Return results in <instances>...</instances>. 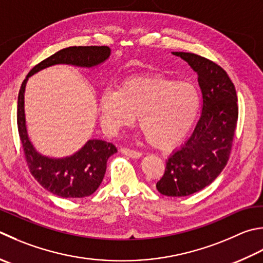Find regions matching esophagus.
<instances>
[{
	"label": "esophagus",
	"instance_id": "1",
	"mask_svg": "<svg viewBox=\"0 0 263 263\" xmlns=\"http://www.w3.org/2000/svg\"><path fill=\"white\" fill-rule=\"evenodd\" d=\"M121 153L124 154V155H126V156H128V157H132V158H139V157L141 156V153H140V152L133 151V149L126 148V147L121 148Z\"/></svg>",
	"mask_w": 263,
	"mask_h": 263
}]
</instances>
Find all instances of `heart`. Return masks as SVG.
<instances>
[{
  "label": "heart",
  "mask_w": 263,
  "mask_h": 263,
  "mask_svg": "<svg viewBox=\"0 0 263 263\" xmlns=\"http://www.w3.org/2000/svg\"><path fill=\"white\" fill-rule=\"evenodd\" d=\"M200 107L196 86L161 75L126 79L116 91L99 98L102 124L110 130L131 125L139 127L152 146L168 149L188 135Z\"/></svg>",
  "instance_id": "1"
}]
</instances>
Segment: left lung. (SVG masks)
I'll return each mask as SVG.
<instances>
[{
	"instance_id": "1",
	"label": "left lung",
	"mask_w": 263,
	"mask_h": 263,
	"mask_svg": "<svg viewBox=\"0 0 263 263\" xmlns=\"http://www.w3.org/2000/svg\"><path fill=\"white\" fill-rule=\"evenodd\" d=\"M198 74L202 111L192 137L167 158L156 183L162 195L189 196L218 178L227 165L238 120L237 95L227 71L192 52H173Z\"/></svg>"
}]
</instances>
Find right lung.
<instances>
[{
    "label": "right lung",
    "mask_w": 263,
    "mask_h": 263,
    "mask_svg": "<svg viewBox=\"0 0 263 263\" xmlns=\"http://www.w3.org/2000/svg\"><path fill=\"white\" fill-rule=\"evenodd\" d=\"M110 54L106 45L97 46H69L58 51L49 58L34 66L27 77L39 70L57 64H68L81 67H93L104 63ZM26 79L18 96L17 124L22 141L25 161L29 172L37 182L48 192L64 198H82L90 196L99 188L105 177L107 161L117 153L111 142L99 139L89 140L75 155L66 158L53 159L40 155L28 140L25 125L24 92Z\"/></svg>",
    "instance_id": "right-lung-1"
}]
</instances>
